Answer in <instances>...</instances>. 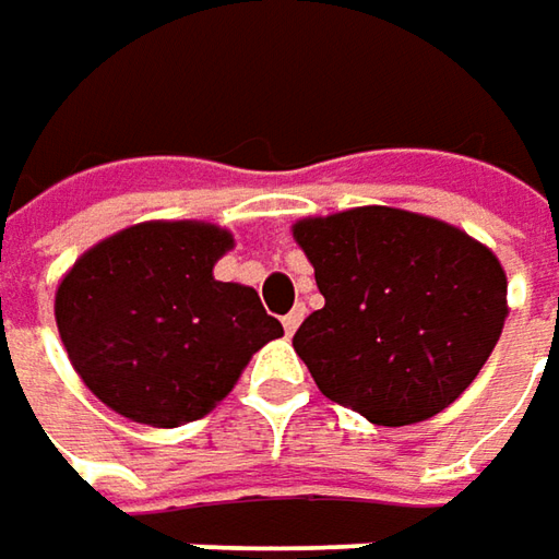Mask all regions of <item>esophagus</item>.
<instances>
[{"label": "esophagus", "mask_w": 559, "mask_h": 559, "mask_svg": "<svg viewBox=\"0 0 559 559\" xmlns=\"http://www.w3.org/2000/svg\"><path fill=\"white\" fill-rule=\"evenodd\" d=\"M301 320H305V308H295L292 313H286V317H283V330H286V335H295V330L301 326Z\"/></svg>", "instance_id": "esophagus-1"}]
</instances>
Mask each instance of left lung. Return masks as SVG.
Segmentation results:
<instances>
[{
  "instance_id": "obj_1",
  "label": "left lung",
  "mask_w": 559,
  "mask_h": 559,
  "mask_svg": "<svg viewBox=\"0 0 559 559\" xmlns=\"http://www.w3.org/2000/svg\"><path fill=\"white\" fill-rule=\"evenodd\" d=\"M292 236L326 301L292 338L323 395L376 426H411L466 392L507 320L491 248L385 204L305 217Z\"/></svg>"
}]
</instances>
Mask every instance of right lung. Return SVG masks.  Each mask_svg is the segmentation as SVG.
I'll return each mask as SVG.
<instances>
[{"label":"right lung","instance_id":"obj_1","mask_svg":"<svg viewBox=\"0 0 559 559\" xmlns=\"http://www.w3.org/2000/svg\"><path fill=\"white\" fill-rule=\"evenodd\" d=\"M233 246L217 224L145 221L76 258L55 289V323L102 404L155 429L192 423L283 335L251 286L214 280Z\"/></svg>","mask_w":559,"mask_h":559}]
</instances>
